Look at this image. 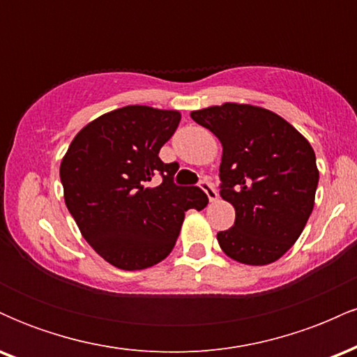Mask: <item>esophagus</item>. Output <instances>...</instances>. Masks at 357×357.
I'll return each instance as SVG.
<instances>
[{"label":"esophagus","instance_id":"esophagus-1","mask_svg":"<svg viewBox=\"0 0 357 357\" xmlns=\"http://www.w3.org/2000/svg\"><path fill=\"white\" fill-rule=\"evenodd\" d=\"M199 186H202V190L206 192V196H208V199H210V202H216V199H218V192H216V190L211 186L210 183L202 181V183H199Z\"/></svg>","mask_w":357,"mask_h":357}]
</instances>
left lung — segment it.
Wrapping results in <instances>:
<instances>
[{
	"mask_svg": "<svg viewBox=\"0 0 357 357\" xmlns=\"http://www.w3.org/2000/svg\"><path fill=\"white\" fill-rule=\"evenodd\" d=\"M223 147L221 198L235 225L216 235L221 250L245 265H268L296 243L314 210L319 169L309 141L272 110L227 102L192 110Z\"/></svg>",
	"mask_w": 357,
	"mask_h": 357,
	"instance_id": "1",
	"label": "left lung"
}]
</instances>
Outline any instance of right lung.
I'll return each instance as SVG.
<instances>
[{
    "mask_svg": "<svg viewBox=\"0 0 357 357\" xmlns=\"http://www.w3.org/2000/svg\"><path fill=\"white\" fill-rule=\"evenodd\" d=\"M181 114L127 105L89 122L73 137L60 165L68 211L87 243L114 267L144 270L169 255L190 208L208 196L196 186H176L178 165L159 151L178 129ZM163 183L147 188L154 174Z\"/></svg>",
    "mask_w": 357,
    "mask_h": 357,
    "instance_id": "right-lung-1",
    "label": "right lung"
}]
</instances>
